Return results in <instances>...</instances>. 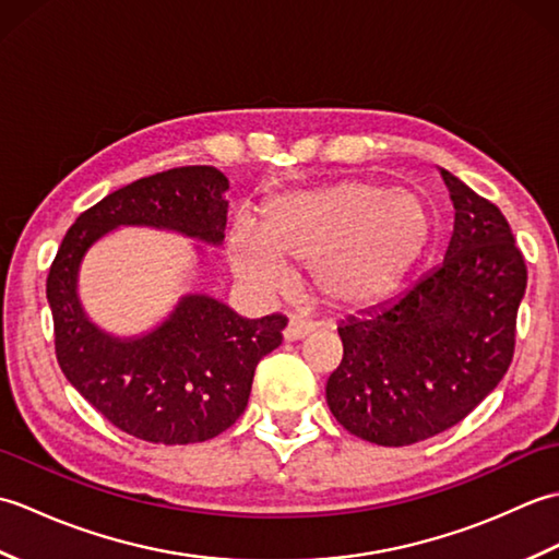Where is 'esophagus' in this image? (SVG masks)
Returning <instances> with one entry per match:
<instances>
[{
	"label": "esophagus",
	"instance_id": "esophagus-1",
	"mask_svg": "<svg viewBox=\"0 0 559 559\" xmlns=\"http://www.w3.org/2000/svg\"><path fill=\"white\" fill-rule=\"evenodd\" d=\"M314 329H317V322H312V319L290 317L288 326L283 329V336H286V341H300V338H305V336H310Z\"/></svg>",
	"mask_w": 559,
	"mask_h": 559
}]
</instances>
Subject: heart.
I'll return each instance as SVG.
<instances>
[{
	"label": "heart",
	"mask_w": 559,
	"mask_h": 559,
	"mask_svg": "<svg viewBox=\"0 0 559 559\" xmlns=\"http://www.w3.org/2000/svg\"><path fill=\"white\" fill-rule=\"evenodd\" d=\"M430 237L418 197L348 180L283 197L259 228L240 221L230 230V261L249 286L276 290L288 266H311L319 293L341 307L374 302L406 276Z\"/></svg>",
	"instance_id": "obj_1"
}]
</instances>
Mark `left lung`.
Segmentation results:
<instances>
[{"label":"left lung","instance_id":"1","mask_svg":"<svg viewBox=\"0 0 559 559\" xmlns=\"http://www.w3.org/2000/svg\"><path fill=\"white\" fill-rule=\"evenodd\" d=\"M454 233L444 261L396 300L338 326L326 382L334 418L379 447H408L461 423L514 358L526 261L502 211L449 170Z\"/></svg>","mask_w":559,"mask_h":559}]
</instances>
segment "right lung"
<instances>
[{"label": "right lung", "mask_w": 559, "mask_h": 559, "mask_svg": "<svg viewBox=\"0 0 559 559\" xmlns=\"http://www.w3.org/2000/svg\"><path fill=\"white\" fill-rule=\"evenodd\" d=\"M228 177L211 165L127 185L83 211L47 273L55 353L79 394L122 432L153 444L206 442L247 408L259 360L281 346L288 319H247L209 295H185L144 336L105 334L83 312L76 278L88 247L120 225L175 230L221 245Z\"/></svg>", "instance_id": "1"}]
</instances>
